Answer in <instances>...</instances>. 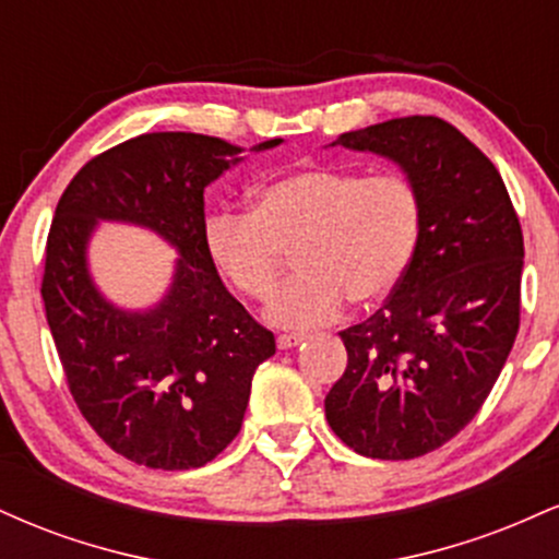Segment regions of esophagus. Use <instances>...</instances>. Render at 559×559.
I'll list each match as a JSON object with an SVG mask.
<instances>
[{"label":"esophagus","mask_w":559,"mask_h":559,"mask_svg":"<svg viewBox=\"0 0 559 559\" xmlns=\"http://www.w3.org/2000/svg\"><path fill=\"white\" fill-rule=\"evenodd\" d=\"M305 333H281L278 336V349H292V346H299L305 342Z\"/></svg>","instance_id":"1"}]
</instances>
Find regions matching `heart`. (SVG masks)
Returning <instances> with one entry per match:
<instances>
[{"mask_svg": "<svg viewBox=\"0 0 559 559\" xmlns=\"http://www.w3.org/2000/svg\"><path fill=\"white\" fill-rule=\"evenodd\" d=\"M420 204L400 176L310 165L260 186L252 213L223 210L207 221V252L223 278L247 299L273 297L294 252L299 275L281 288L265 318L292 331L316 329L344 301L378 305L413 262Z\"/></svg>", "mask_w": 559, "mask_h": 559, "instance_id": "1", "label": "heart"}]
</instances>
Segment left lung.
Here are the masks:
<instances>
[{"instance_id":"1","label":"left lung","mask_w":559,"mask_h":559,"mask_svg":"<svg viewBox=\"0 0 559 559\" xmlns=\"http://www.w3.org/2000/svg\"><path fill=\"white\" fill-rule=\"evenodd\" d=\"M331 146L404 173L420 204L413 262L386 305L338 333L325 420L355 452L413 460L476 418L518 336L523 234L491 159L447 120L394 118Z\"/></svg>"}]
</instances>
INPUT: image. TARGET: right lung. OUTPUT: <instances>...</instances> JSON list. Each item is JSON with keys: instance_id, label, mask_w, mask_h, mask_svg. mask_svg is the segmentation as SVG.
<instances>
[{"instance_id": "obj_1", "label": "right lung", "mask_w": 559, "mask_h": 559, "mask_svg": "<svg viewBox=\"0 0 559 559\" xmlns=\"http://www.w3.org/2000/svg\"><path fill=\"white\" fill-rule=\"evenodd\" d=\"M241 152L202 133H141L83 165L55 210L41 284L49 331L83 418L131 463L189 471L215 460L239 433L254 370L275 355L204 239V189ZM99 222L146 227L177 249L155 306L131 311L98 292L87 241Z\"/></svg>"}]
</instances>
